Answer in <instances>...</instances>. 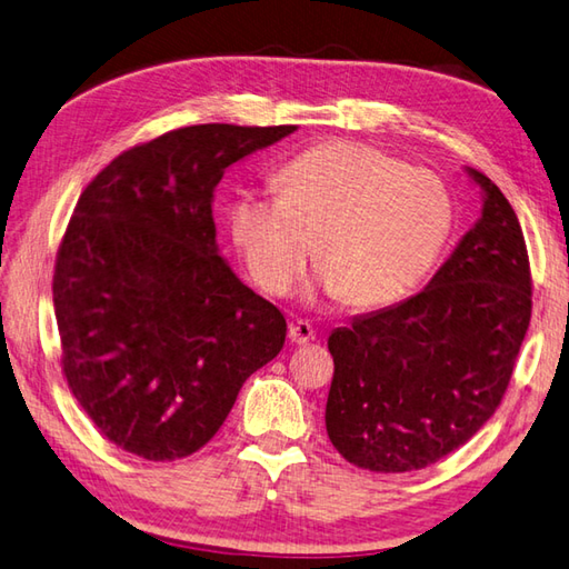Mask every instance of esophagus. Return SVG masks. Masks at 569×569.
Listing matches in <instances>:
<instances>
[{
	"instance_id": "obj_1",
	"label": "esophagus",
	"mask_w": 569,
	"mask_h": 569,
	"mask_svg": "<svg viewBox=\"0 0 569 569\" xmlns=\"http://www.w3.org/2000/svg\"><path fill=\"white\" fill-rule=\"evenodd\" d=\"M288 340H291L293 345H308L316 340V330L310 322L296 320V322H291V328H288Z\"/></svg>"
}]
</instances>
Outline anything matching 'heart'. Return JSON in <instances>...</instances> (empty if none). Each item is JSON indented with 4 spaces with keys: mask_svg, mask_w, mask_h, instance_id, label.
I'll return each instance as SVG.
<instances>
[{
    "mask_svg": "<svg viewBox=\"0 0 569 569\" xmlns=\"http://www.w3.org/2000/svg\"><path fill=\"white\" fill-rule=\"evenodd\" d=\"M281 194L243 192L229 211L253 283L286 296L313 249L326 286L350 308L405 296L447 243L451 197L437 174L360 142H322L278 167Z\"/></svg>",
    "mask_w": 569,
    "mask_h": 569,
    "instance_id": "obj_1",
    "label": "heart"
}]
</instances>
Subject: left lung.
<instances>
[{
  "mask_svg": "<svg viewBox=\"0 0 569 569\" xmlns=\"http://www.w3.org/2000/svg\"><path fill=\"white\" fill-rule=\"evenodd\" d=\"M483 211L429 286L328 338L332 447L358 469L419 471L463 447L503 399L532 313L520 221L483 172Z\"/></svg>",
  "mask_w": 569,
  "mask_h": 569,
  "instance_id": "obj_1",
  "label": "left lung"
}]
</instances>
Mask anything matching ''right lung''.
Wrapping results in <instances>:
<instances>
[{
	"instance_id": "obj_1",
	"label": "right lung",
	"mask_w": 569,
	"mask_h": 569,
	"mask_svg": "<svg viewBox=\"0 0 569 569\" xmlns=\"http://www.w3.org/2000/svg\"><path fill=\"white\" fill-rule=\"evenodd\" d=\"M296 126L207 122L120 152L88 184L53 269L61 370L118 449L174 461L214 437L286 318L217 253L227 167Z\"/></svg>"
}]
</instances>
